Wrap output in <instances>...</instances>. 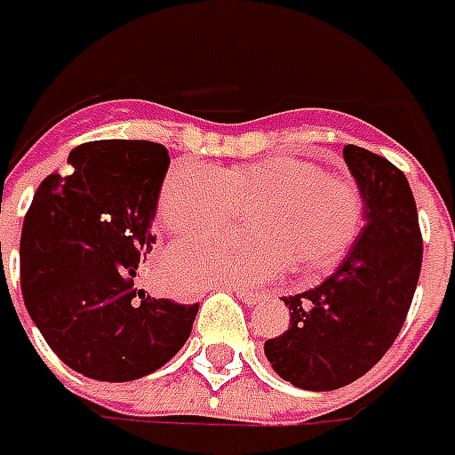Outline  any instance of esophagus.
I'll use <instances>...</instances> for the list:
<instances>
[{"mask_svg": "<svg viewBox=\"0 0 455 455\" xmlns=\"http://www.w3.org/2000/svg\"><path fill=\"white\" fill-rule=\"evenodd\" d=\"M235 293H237L239 300H242V303H246V305H253V303H258V300H263V298H265L263 293H258V291H246V289H237Z\"/></svg>", "mask_w": 455, "mask_h": 455, "instance_id": "esophagus-1", "label": "esophagus"}]
</instances>
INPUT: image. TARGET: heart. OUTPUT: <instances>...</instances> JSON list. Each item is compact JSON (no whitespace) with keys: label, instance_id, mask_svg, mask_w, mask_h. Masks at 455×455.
Returning <instances> with one entry per match:
<instances>
[{"label":"heart","instance_id":"heart-1","mask_svg":"<svg viewBox=\"0 0 455 455\" xmlns=\"http://www.w3.org/2000/svg\"><path fill=\"white\" fill-rule=\"evenodd\" d=\"M246 235H209L173 246L169 272L183 286H251L293 265L319 275L345 258L364 228V195L310 159H258L230 169L180 164L159 195L171 235H197L246 209Z\"/></svg>","mask_w":455,"mask_h":455}]
</instances>
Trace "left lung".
Here are the masks:
<instances>
[{
	"label": "left lung",
	"mask_w": 455,
	"mask_h": 455,
	"mask_svg": "<svg viewBox=\"0 0 455 455\" xmlns=\"http://www.w3.org/2000/svg\"><path fill=\"white\" fill-rule=\"evenodd\" d=\"M343 157L364 195V228L333 275L282 298L289 329L265 340L272 369L300 390H338L380 362L402 331L423 263L404 173L359 145H345Z\"/></svg>",
	"instance_id": "left-lung-1"
}]
</instances>
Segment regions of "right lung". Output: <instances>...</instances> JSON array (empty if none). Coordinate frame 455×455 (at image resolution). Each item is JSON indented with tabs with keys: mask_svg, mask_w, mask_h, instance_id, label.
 <instances>
[{
	"mask_svg": "<svg viewBox=\"0 0 455 455\" xmlns=\"http://www.w3.org/2000/svg\"><path fill=\"white\" fill-rule=\"evenodd\" d=\"M169 152L150 140H93L35 192L20 235V289L49 347L93 380L157 371L190 338L199 303L145 296Z\"/></svg>",
	"mask_w": 455,
	"mask_h": 455,
	"instance_id": "right-lung-1",
	"label": "right lung"
}]
</instances>
